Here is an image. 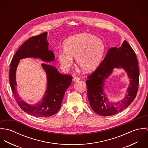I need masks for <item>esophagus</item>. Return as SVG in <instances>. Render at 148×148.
Here are the masks:
<instances>
[{
    "mask_svg": "<svg viewBox=\"0 0 148 148\" xmlns=\"http://www.w3.org/2000/svg\"><path fill=\"white\" fill-rule=\"evenodd\" d=\"M79 80H80L79 77H77V76H74L73 78V81L74 82H77V81H79Z\"/></svg>",
    "mask_w": 148,
    "mask_h": 148,
    "instance_id": "obj_1",
    "label": "esophagus"
}]
</instances>
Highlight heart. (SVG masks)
<instances>
[{"label":"heart","mask_w":148,"mask_h":148,"mask_svg":"<svg viewBox=\"0 0 148 148\" xmlns=\"http://www.w3.org/2000/svg\"><path fill=\"white\" fill-rule=\"evenodd\" d=\"M105 44L95 35L82 33L68 38L64 42V49L57 52V58L62 68L67 71L76 58L77 65L85 72L96 69L101 62Z\"/></svg>","instance_id":"heart-1"}]
</instances>
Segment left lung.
I'll list each match as a JSON object with an SVG mask.
<instances>
[{"mask_svg": "<svg viewBox=\"0 0 148 148\" xmlns=\"http://www.w3.org/2000/svg\"><path fill=\"white\" fill-rule=\"evenodd\" d=\"M114 68L124 69L130 80L126 96L117 102H110L103 90L106 80ZM88 78L86 81L88 99L96 113L108 116L123 110L133 102L138 91L139 69L134 50L126 40L120 48H109L103 61Z\"/></svg>", "mask_w": 148, "mask_h": 148, "instance_id": "1", "label": "left lung"}]
</instances>
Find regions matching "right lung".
<instances>
[{
    "instance_id": "obj_1",
    "label": "right lung",
    "mask_w": 148,
    "mask_h": 148,
    "mask_svg": "<svg viewBox=\"0 0 148 148\" xmlns=\"http://www.w3.org/2000/svg\"><path fill=\"white\" fill-rule=\"evenodd\" d=\"M47 32L30 38L24 42L15 53L10 64V84L15 100L25 112L38 117H48L57 113L60 109L65 92L71 85L72 76L60 74L53 66L42 64L47 75V88L42 99L35 104H28L19 96L16 82V72L20 60L24 58L40 59L45 62L55 60L52 51L48 49Z\"/></svg>"
}]
</instances>
